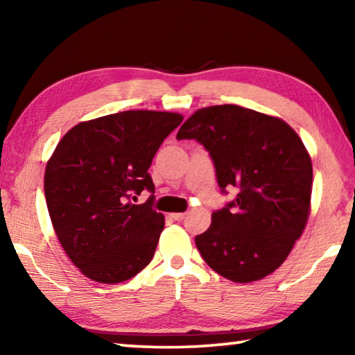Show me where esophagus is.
Masks as SVG:
<instances>
[{"instance_id":"esophagus-1","label":"esophagus","mask_w":355,"mask_h":355,"mask_svg":"<svg viewBox=\"0 0 355 355\" xmlns=\"http://www.w3.org/2000/svg\"><path fill=\"white\" fill-rule=\"evenodd\" d=\"M171 216H172V219H173V220L182 222V220L186 218V213H173V214H171Z\"/></svg>"}]
</instances>
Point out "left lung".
Segmentation results:
<instances>
[{"label":"left lung","instance_id":"1","mask_svg":"<svg viewBox=\"0 0 355 355\" xmlns=\"http://www.w3.org/2000/svg\"><path fill=\"white\" fill-rule=\"evenodd\" d=\"M177 139L205 147L222 194L238 191L196 236L203 260L238 284L274 272L302 235L310 211L313 169L296 131L282 119L220 105L196 111Z\"/></svg>","mask_w":355,"mask_h":355}]
</instances>
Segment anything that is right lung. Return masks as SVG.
<instances>
[{"mask_svg":"<svg viewBox=\"0 0 355 355\" xmlns=\"http://www.w3.org/2000/svg\"><path fill=\"white\" fill-rule=\"evenodd\" d=\"M175 112L123 111L81 122L59 141L45 171L48 213L65 254L86 277L120 284L152 261L164 228L148 173ZM146 189V204L131 200Z\"/></svg>","mask_w":355,"mask_h":355,"instance_id":"obj_1","label":"right lung"}]
</instances>
